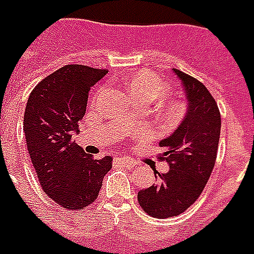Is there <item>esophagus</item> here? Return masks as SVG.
<instances>
[{"instance_id":"esophagus-1","label":"esophagus","mask_w":254,"mask_h":254,"mask_svg":"<svg viewBox=\"0 0 254 254\" xmlns=\"http://www.w3.org/2000/svg\"><path fill=\"white\" fill-rule=\"evenodd\" d=\"M119 161L123 165H126V167H130V168L135 167V161L131 159V157H119Z\"/></svg>"}]
</instances>
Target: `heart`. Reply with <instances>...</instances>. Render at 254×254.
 <instances>
[{"mask_svg":"<svg viewBox=\"0 0 254 254\" xmlns=\"http://www.w3.org/2000/svg\"><path fill=\"white\" fill-rule=\"evenodd\" d=\"M130 91L135 98L153 101L156 98L168 94L170 86L154 72L141 71L134 75L130 80ZM185 113H186L185 104L178 100L164 101L160 105V116L164 122L175 123L185 116Z\"/></svg>","mask_w":254,"mask_h":254,"instance_id":"1","label":"heart"}]
</instances>
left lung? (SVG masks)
<instances>
[{"instance_id": "8db88e82", "label": "left lung", "mask_w": 254, "mask_h": 254, "mask_svg": "<svg viewBox=\"0 0 254 254\" xmlns=\"http://www.w3.org/2000/svg\"><path fill=\"white\" fill-rule=\"evenodd\" d=\"M188 97V113L172 135L160 141L170 170L159 174L157 185L138 191V202L157 219L178 216L198 199L215 167L220 138V112L199 80L174 68ZM157 179V176H156Z\"/></svg>"}]
</instances>
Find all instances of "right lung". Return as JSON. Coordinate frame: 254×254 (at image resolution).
Returning a JSON list of instances; mask_svg holds the SVG:
<instances>
[{
  "instance_id": "1",
  "label": "right lung",
  "mask_w": 254,
  "mask_h": 254,
  "mask_svg": "<svg viewBox=\"0 0 254 254\" xmlns=\"http://www.w3.org/2000/svg\"><path fill=\"white\" fill-rule=\"evenodd\" d=\"M107 69L69 64L42 79L28 97L23 131L39 183L56 204L69 210L94 202L112 157H90L75 143L89 91Z\"/></svg>"
}]
</instances>
